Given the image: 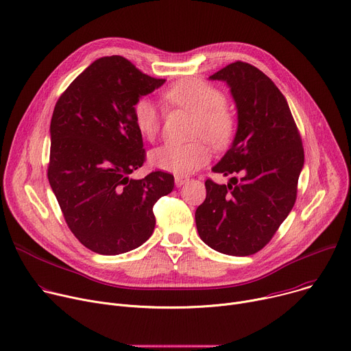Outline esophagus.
<instances>
[{
	"mask_svg": "<svg viewBox=\"0 0 351 351\" xmlns=\"http://www.w3.org/2000/svg\"><path fill=\"white\" fill-rule=\"evenodd\" d=\"M187 180H189V179H187L186 176H175V184H176L178 187H180L182 184H184Z\"/></svg>",
	"mask_w": 351,
	"mask_h": 351,
	"instance_id": "esophagus-1",
	"label": "esophagus"
}]
</instances>
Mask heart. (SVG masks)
<instances>
[{"label": "heart", "mask_w": 351, "mask_h": 351, "mask_svg": "<svg viewBox=\"0 0 351 351\" xmlns=\"http://www.w3.org/2000/svg\"><path fill=\"white\" fill-rule=\"evenodd\" d=\"M164 99L196 114L193 137L204 138L214 147H224L235 133V114L224 105L226 97L218 88L197 78H184L164 92ZM164 112L154 101L140 98L133 106V119L138 133L154 140L161 130ZM210 149L203 141L165 143L151 151V164L178 175L196 172L210 159Z\"/></svg>", "instance_id": "heart-1"}]
</instances>
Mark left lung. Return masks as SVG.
Here are the masks:
<instances>
[{
    "mask_svg": "<svg viewBox=\"0 0 351 351\" xmlns=\"http://www.w3.org/2000/svg\"><path fill=\"white\" fill-rule=\"evenodd\" d=\"M210 80L227 82L238 109L234 143L213 172L239 178L228 184L206 180L196 227L214 250L249 256L270 242L294 207L302 140L284 95L259 69L235 61Z\"/></svg>",
    "mask_w": 351,
    "mask_h": 351,
    "instance_id": "1",
    "label": "left lung"
}]
</instances>
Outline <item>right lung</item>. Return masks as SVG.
<instances>
[{
    "label": "right lung",
    "instance_id": "1",
    "mask_svg": "<svg viewBox=\"0 0 351 351\" xmlns=\"http://www.w3.org/2000/svg\"><path fill=\"white\" fill-rule=\"evenodd\" d=\"M164 82L121 56L102 57L54 106L47 178L69 228L95 253L141 246L155 228L154 204L172 192L168 172L130 178L145 161L133 106Z\"/></svg>",
    "mask_w": 351,
    "mask_h": 351
}]
</instances>
